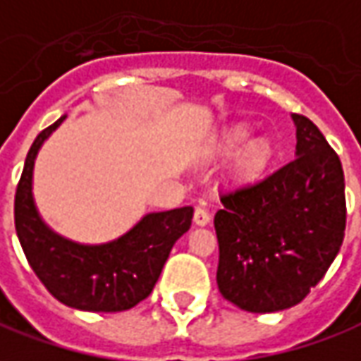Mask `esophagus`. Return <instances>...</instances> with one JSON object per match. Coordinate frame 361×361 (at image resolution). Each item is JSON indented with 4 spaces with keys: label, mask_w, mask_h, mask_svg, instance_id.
Segmentation results:
<instances>
[{
    "label": "esophagus",
    "mask_w": 361,
    "mask_h": 361,
    "mask_svg": "<svg viewBox=\"0 0 361 361\" xmlns=\"http://www.w3.org/2000/svg\"><path fill=\"white\" fill-rule=\"evenodd\" d=\"M209 221H212V215H209V212H207V209H203V207H197L195 213H193V223H195V225H200V227H205V225H209Z\"/></svg>",
    "instance_id": "esophagus-1"
}]
</instances>
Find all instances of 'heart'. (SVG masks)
<instances>
[{
    "instance_id": "1",
    "label": "heart",
    "mask_w": 361,
    "mask_h": 361,
    "mask_svg": "<svg viewBox=\"0 0 361 361\" xmlns=\"http://www.w3.org/2000/svg\"><path fill=\"white\" fill-rule=\"evenodd\" d=\"M251 128L235 124L225 128L219 134V138L213 142V152L221 156H231L235 151V160H233V171L239 180L255 181L263 178L271 161H273V146L271 142L264 138L251 140Z\"/></svg>"
}]
</instances>
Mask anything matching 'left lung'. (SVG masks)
Instances as JSON below:
<instances>
[{"label": "left lung", "mask_w": 361, "mask_h": 361, "mask_svg": "<svg viewBox=\"0 0 361 361\" xmlns=\"http://www.w3.org/2000/svg\"><path fill=\"white\" fill-rule=\"evenodd\" d=\"M296 152L264 180L219 193L217 286L247 312L293 308L322 281L345 229L344 171L314 122L293 114Z\"/></svg>", "instance_id": "obj_1"}]
</instances>
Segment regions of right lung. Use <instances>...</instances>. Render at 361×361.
Listing matches in <instances>:
<instances>
[{
  "instance_id": "add662e5",
  "label": "right lung",
  "mask_w": 361,
  "mask_h": 361,
  "mask_svg": "<svg viewBox=\"0 0 361 361\" xmlns=\"http://www.w3.org/2000/svg\"><path fill=\"white\" fill-rule=\"evenodd\" d=\"M67 114L33 142L16 193V231L27 261L59 302L87 312H122L148 298L171 247L190 231L193 207L146 213L128 231L106 243H77L53 231L37 209V154Z\"/></svg>"
}]
</instances>
